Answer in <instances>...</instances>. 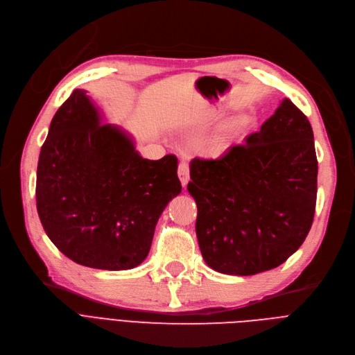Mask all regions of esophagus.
Masks as SVG:
<instances>
[{
	"instance_id": "esophagus-1",
	"label": "esophagus",
	"mask_w": 355,
	"mask_h": 355,
	"mask_svg": "<svg viewBox=\"0 0 355 355\" xmlns=\"http://www.w3.org/2000/svg\"><path fill=\"white\" fill-rule=\"evenodd\" d=\"M178 177L181 181V185L182 187H185V185H187L190 181V166L185 161H181L178 165Z\"/></svg>"
}]
</instances>
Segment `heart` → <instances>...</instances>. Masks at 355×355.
<instances>
[{
    "label": "heart",
    "instance_id": "heart-1",
    "mask_svg": "<svg viewBox=\"0 0 355 355\" xmlns=\"http://www.w3.org/2000/svg\"><path fill=\"white\" fill-rule=\"evenodd\" d=\"M249 126H250V119L246 116H240V118L234 119L233 122H230L226 126V129L223 130L221 135L216 139L213 151L220 153V151H223V149H226L239 135L246 132Z\"/></svg>",
    "mask_w": 355,
    "mask_h": 355
}]
</instances>
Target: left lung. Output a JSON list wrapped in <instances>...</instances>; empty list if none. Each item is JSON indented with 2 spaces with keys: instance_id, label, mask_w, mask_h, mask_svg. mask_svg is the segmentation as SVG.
Here are the masks:
<instances>
[{
  "instance_id": "1",
  "label": "left lung",
  "mask_w": 355,
  "mask_h": 355,
  "mask_svg": "<svg viewBox=\"0 0 355 355\" xmlns=\"http://www.w3.org/2000/svg\"><path fill=\"white\" fill-rule=\"evenodd\" d=\"M196 233L216 272L270 270L301 248L315 214L318 161L308 118L289 99L218 159L190 164Z\"/></svg>"
}]
</instances>
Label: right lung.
<instances>
[{
  "label": "right lung",
  "mask_w": 355,
  "mask_h": 355,
  "mask_svg": "<svg viewBox=\"0 0 355 355\" xmlns=\"http://www.w3.org/2000/svg\"><path fill=\"white\" fill-rule=\"evenodd\" d=\"M178 159L142 158L118 126L102 123L86 90L55 112L37 165L35 201L44 232L73 262L126 270L149 253L157 221L181 193Z\"/></svg>",
  "instance_id": "obj_1"
}]
</instances>
